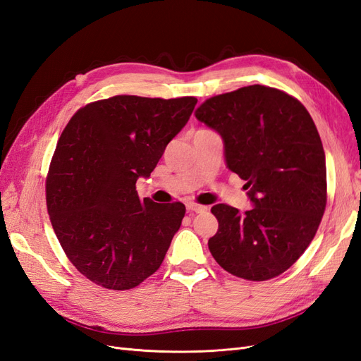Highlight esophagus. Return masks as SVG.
I'll list each match as a JSON object with an SVG mask.
<instances>
[{"label":"esophagus","mask_w":361,"mask_h":361,"mask_svg":"<svg viewBox=\"0 0 361 361\" xmlns=\"http://www.w3.org/2000/svg\"><path fill=\"white\" fill-rule=\"evenodd\" d=\"M187 209H188V212L200 214V212L207 211V207H206V206H200V204H195V203H188V204H187Z\"/></svg>","instance_id":"1"}]
</instances>
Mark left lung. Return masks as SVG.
<instances>
[{"instance_id":"obj_1","label":"left lung","mask_w":361,"mask_h":361,"mask_svg":"<svg viewBox=\"0 0 361 361\" xmlns=\"http://www.w3.org/2000/svg\"><path fill=\"white\" fill-rule=\"evenodd\" d=\"M195 117L223 138L226 166L247 182L253 206H212L214 259L245 280L280 276L312 243L326 204L325 154L309 111L285 92L256 84L211 97Z\"/></svg>"}]
</instances>
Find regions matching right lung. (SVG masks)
Returning a JSON list of instances; mask_svg holds the SVG:
<instances>
[{"label":"right lung","instance_id":"obj_1","mask_svg":"<svg viewBox=\"0 0 361 361\" xmlns=\"http://www.w3.org/2000/svg\"><path fill=\"white\" fill-rule=\"evenodd\" d=\"M197 99L114 96L75 113L54 152L47 204L73 267L96 285L126 290L161 267L185 206L140 200L167 145Z\"/></svg>","mask_w":361,"mask_h":361}]
</instances>
